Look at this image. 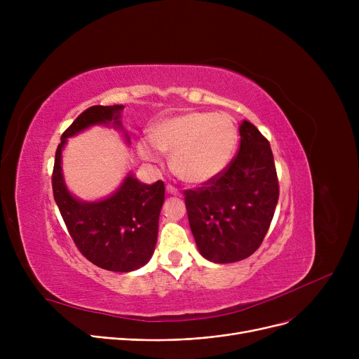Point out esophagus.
<instances>
[{
  "label": "esophagus",
  "instance_id": "esophagus-1",
  "mask_svg": "<svg viewBox=\"0 0 359 359\" xmlns=\"http://www.w3.org/2000/svg\"><path fill=\"white\" fill-rule=\"evenodd\" d=\"M167 194L173 195V196H180V192L176 189L175 186H172V184H168V186H167Z\"/></svg>",
  "mask_w": 359,
  "mask_h": 359
}]
</instances>
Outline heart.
I'll use <instances>...</instances> for the list:
<instances>
[{"mask_svg": "<svg viewBox=\"0 0 359 359\" xmlns=\"http://www.w3.org/2000/svg\"><path fill=\"white\" fill-rule=\"evenodd\" d=\"M149 138L137 144L142 160L160 163V151L172 154L175 175L187 184L201 186L218 179L229 168L238 132L225 113L186 111L156 122Z\"/></svg>", "mask_w": 359, "mask_h": 359, "instance_id": "1", "label": "heart"}]
</instances>
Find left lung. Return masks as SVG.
Instances as JSON below:
<instances>
[{
  "label": "left lung",
  "instance_id": "8db88e82",
  "mask_svg": "<svg viewBox=\"0 0 359 359\" xmlns=\"http://www.w3.org/2000/svg\"><path fill=\"white\" fill-rule=\"evenodd\" d=\"M240 149L211 183L184 192L187 218L199 253L214 263L253 255L265 238L279 198L268 140L249 121L240 128Z\"/></svg>",
  "mask_w": 359,
  "mask_h": 359
}]
</instances>
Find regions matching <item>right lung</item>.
<instances>
[{"label": "right lung", "instance_id": "right-lung-1", "mask_svg": "<svg viewBox=\"0 0 359 359\" xmlns=\"http://www.w3.org/2000/svg\"><path fill=\"white\" fill-rule=\"evenodd\" d=\"M123 107L91 106L83 111L61 137L52 175L53 198L74 243L91 263L111 272L137 271L153 256L164 202V183L158 180L145 184L128 173L109 196L83 201L74 196L65 183L62 151L68 138L96 125L122 130L129 144V135L121 122Z\"/></svg>", "mask_w": 359, "mask_h": 359}]
</instances>
